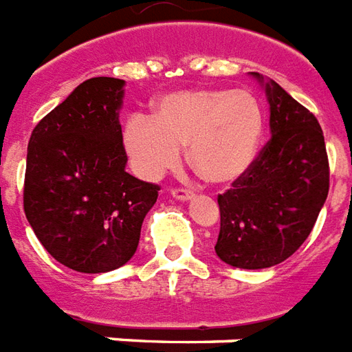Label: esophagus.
Masks as SVG:
<instances>
[{
  "mask_svg": "<svg viewBox=\"0 0 352 352\" xmlns=\"http://www.w3.org/2000/svg\"><path fill=\"white\" fill-rule=\"evenodd\" d=\"M170 193H172V197H174V199H178V201H188V199H191V197H193V191H191V189H186V188H174Z\"/></svg>",
  "mask_w": 352,
  "mask_h": 352,
  "instance_id": "esophagus-1",
  "label": "esophagus"
}]
</instances>
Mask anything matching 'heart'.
Listing matches in <instances>:
<instances>
[{"label":"heart","mask_w":352,"mask_h":352,"mask_svg":"<svg viewBox=\"0 0 352 352\" xmlns=\"http://www.w3.org/2000/svg\"><path fill=\"white\" fill-rule=\"evenodd\" d=\"M263 131V106L252 92L193 89L163 96L153 119L131 117L123 140L144 178H159L174 168L180 163V148L188 146L189 163L203 180L229 184L252 166Z\"/></svg>","instance_id":"obj_1"}]
</instances>
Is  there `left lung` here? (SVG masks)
Instances as JSON below:
<instances>
[{"mask_svg":"<svg viewBox=\"0 0 352 352\" xmlns=\"http://www.w3.org/2000/svg\"><path fill=\"white\" fill-rule=\"evenodd\" d=\"M265 92L273 136L250 168L218 195L220 235L214 250L221 261L241 269L288 260L315 228L330 189L316 117L275 81L265 85Z\"/></svg>","mask_w":352,"mask_h":352,"instance_id":"obj_1","label":"left lung"}]
</instances>
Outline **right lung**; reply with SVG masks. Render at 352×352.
<instances>
[{
  "label": "right lung",
  "mask_w": 352,
  "mask_h": 352,
  "mask_svg": "<svg viewBox=\"0 0 352 352\" xmlns=\"http://www.w3.org/2000/svg\"><path fill=\"white\" fill-rule=\"evenodd\" d=\"M123 79H87L32 131L24 212L43 248L79 273H106L134 256L159 186L124 170Z\"/></svg>",
  "instance_id": "obj_1"
}]
</instances>
